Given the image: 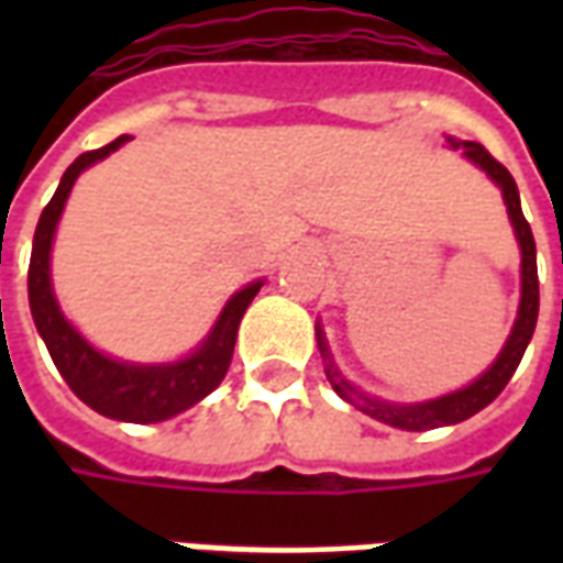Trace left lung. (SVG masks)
<instances>
[{
    "mask_svg": "<svg viewBox=\"0 0 563 563\" xmlns=\"http://www.w3.org/2000/svg\"><path fill=\"white\" fill-rule=\"evenodd\" d=\"M449 147L461 150V156L467 162H473L479 172H485L492 177V184L500 189L504 196V205H507L509 222H512V232H516V241H519L521 250V298H519V313H516V322L509 329V338L504 343V350L497 353V358L492 365L485 367L479 377L467 383L464 389L449 391V395H440V398H428V401H413V404H398L386 401V398H374L367 391L355 389L350 379L343 377L334 358H331L329 341H325V331L317 322V343L319 353H322V362H325V377H329L331 389L341 395L343 401H350L353 407H358L362 413H367L377 422H386L391 428H401V431H431V428H443V424H459L464 419H471L473 413H479L483 407L495 401L497 395L504 391V386L509 383V377L516 374L521 355L528 350V343L533 338V329H537V313H540V280H537V244H533L531 225L521 213V198L519 186L512 180V174L500 165V162L476 141H459L446 139Z\"/></svg>",
    "mask_w": 563,
    "mask_h": 563,
    "instance_id": "1",
    "label": "left lung"
}]
</instances>
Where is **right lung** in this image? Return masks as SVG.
I'll list each match as a JSON object with an SVG mask.
<instances>
[{
    "label": "right lung",
    "instance_id": "obj_1",
    "mask_svg": "<svg viewBox=\"0 0 563 563\" xmlns=\"http://www.w3.org/2000/svg\"><path fill=\"white\" fill-rule=\"evenodd\" d=\"M129 135H120L111 144H104L90 153H80L63 174L56 186L54 198L42 210V220L35 225L30 258V310L35 319V329L42 334L47 353L54 358L56 371L63 374L68 389L78 395L80 401L92 407L96 413L117 419V422H165L172 416L184 413L196 407L201 398H208L225 377L232 365L238 325L244 319L246 307L265 286V280L246 283L244 289L225 301L220 317L208 331V338L198 343L196 350L177 362H156V365H139V362H120L114 355H104L80 334L66 313L59 310L51 280V250H54L56 225L63 217L71 186L90 165L102 162L120 150Z\"/></svg>",
    "mask_w": 563,
    "mask_h": 563
}]
</instances>
